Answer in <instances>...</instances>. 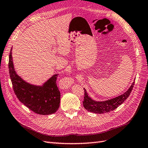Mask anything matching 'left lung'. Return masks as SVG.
<instances>
[{"mask_svg":"<svg viewBox=\"0 0 148 148\" xmlns=\"http://www.w3.org/2000/svg\"><path fill=\"white\" fill-rule=\"evenodd\" d=\"M134 81L132 83L128 89L124 94H121L116 97L109 99L105 101H96L93 100L90 97L88 96L86 88L84 90V99L83 101V106L87 111L94 113H105L110 111H113L116 109L119 105L123 103L125 100L127 99L130 93L133 90V87L134 84Z\"/></svg>","mask_w":148,"mask_h":148,"instance_id":"obj_1","label":"left lung"}]
</instances>
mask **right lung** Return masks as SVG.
Returning <instances> with one entry per match:
<instances>
[{
	"instance_id": "right-lung-1",
	"label": "right lung",
	"mask_w": 148,
	"mask_h": 148,
	"mask_svg": "<svg viewBox=\"0 0 148 148\" xmlns=\"http://www.w3.org/2000/svg\"><path fill=\"white\" fill-rule=\"evenodd\" d=\"M9 54L8 69L11 81L18 99L32 111L43 115L55 113L60 107L61 94L56 86L58 74H54L42 86L31 84L16 74Z\"/></svg>"
}]
</instances>
